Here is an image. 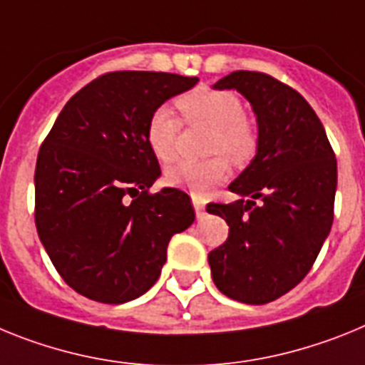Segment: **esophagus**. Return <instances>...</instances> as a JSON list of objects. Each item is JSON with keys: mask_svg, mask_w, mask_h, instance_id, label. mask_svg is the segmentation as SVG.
Here are the masks:
<instances>
[{"mask_svg": "<svg viewBox=\"0 0 365 365\" xmlns=\"http://www.w3.org/2000/svg\"><path fill=\"white\" fill-rule=\"evenodd\" d=\"M192 205H195V211H196V217L200 218L204 217V202H202V198H198V196H192Z\"/></svg>", "mask_w": 365, "mask_h": 365, "instance_id": "obj_1", "label": "esophagus"}]
</instances>
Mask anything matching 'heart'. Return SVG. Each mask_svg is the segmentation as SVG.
<instances>
[{
	"label": "heart",
	"instance_id": "obj_1",
	"mask_svg": "<svg viewBox=\"0 0 365 365\" xmlns=\"http://www.w3.org/2000/svg\"><path fill=\"white\" fill-rule=\"evenodd\" d=\"M185 123L192 126H207L211 135L207 154L213 158L202 161H182L167 173V182L202 196L215 185L230 178V158L235 165H246L255 158L259 148L257 130L246 119L242 101L230 91L198 88L176 101ZM182 121L160 106L150 113L145 138L150 152L163 163H170L178 154V138Z\"/></svg>",
	"mask_w": 365,
	"mask_h": 365
}]
</instances>
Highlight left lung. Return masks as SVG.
Here are the masks:
<instances>
[{"mask_svg": "<svg viewBox=\"0 0 365 365\" xmlns=\"http://www.w3.org/2000/svg\"><path fill=\"white\" fill-rule=\"evenodd\" d=\"M231 88L252 103L259 148L230 183L240 200L205 207L230 226L226 242L207 259L222 294L264 305L303 281L327 239L336 156L322 121L294 88L259 71H233L215 84V90Z\"/></svg>", "mask_w": 365, "mask_h": 365, "instance_id": "8db88e82", "label": "left lung"}]
</instances>
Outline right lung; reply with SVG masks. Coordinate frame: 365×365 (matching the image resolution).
<instances>
[{"label":"right lung","mask_w":365,"mask_h":365,"mask_svg":"<svg viewBox=\"0 0 365 365\" xmlns=\"http://www.w3.org/2000/svg\"><path fill=\"white\" fill-rule=\"evenodd\" d=\"M198 78L104 73L68 101L34 170L38 237L66 283L119 305L156 283L174 233L195 222L180 189L150 192L161 174L145 130L150 113Z\"/></svg>","instance_id":"1"}]
</instances>
